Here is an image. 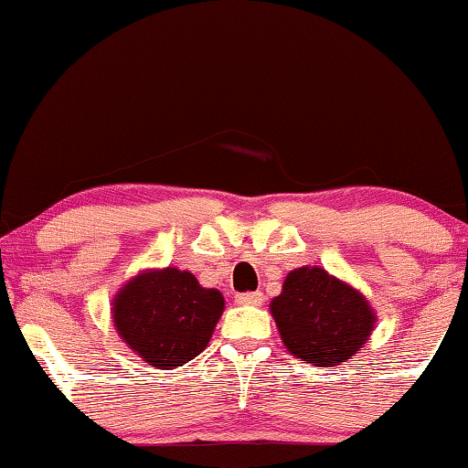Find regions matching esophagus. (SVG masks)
Instances as JSON below:
<instances>
[{
  "instance_id": "34e87169",
  "label": "esophagus",
  "mask_w": 468,
  "mask_h": 468,
  "mask_svg": "<svg viewBox=\"0 0 468 468\" xmlns=\"http://www.w3.org/2000/svg\"><path fill=\"white\" fill-rule=\"evenodd\" d=\"M260 303H261V292L236 293V304H260Z\"/></svg>"
}]
</instances>
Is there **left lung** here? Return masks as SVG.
<instances>
[{
    "label": "left lung",
    "instance_id": "8db88e82",
    "mask_svg": "<svg viewBox=\"0 0 468 468\" xmlns=\"http://www.w3.org/2000/svg\"><path fill=\"white\" fill-rule=\"evenodd\" d=\"M271 313L285 349L313 367H338L360 354L377 324L367 296L319 266L287 274Z\"/></svg>",
    "mask_w": 468,
    "mask_h": 468
}]
</instances>
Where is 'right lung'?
Segmentation results:
<instances>
[{"mask_svg": "<svg viewBox=\"0 0 468 468\" xmlns=\"http://www.w3.org/2000/svg\"><path fill=\"white\" fill-rule=\"evenodd\" d=\"M226 309L219 290L202 287L189 271L146 268L112 298V324L133 354L170 370L200 356Z\"/></svg>", "mask_w": 468, "mask_h": 468, "instance_id": "obj_1", "label": "right lung"}]
</instances>
